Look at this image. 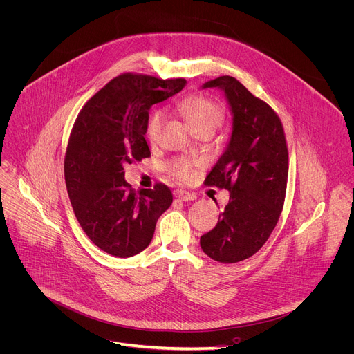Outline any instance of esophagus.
I'll use <instances>...</instances> for the list:
<instances>
[{
    "label": "esophagus",
    "mask_w": 354,
    "mask_h": 354,
    "mask_svg": "<svg viewBox=\"0 0 354 354\" xmlns=\"http://www.w3.org/2000/svg\"><path fill=\"white\" fill-rule=\"evenodd\" d=\"M174 197L178 198V200H180V201H192V200L196 198L194 194H192V193H189V192H186V190H183V189H176V190L174 192Z\"/></svg>",
    "instance_id": "obj_1"
}]
</instances>
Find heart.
Returning a JSON list of instances; mask_svg holds the SVG:
<instances>
[{"label": "heart", "instance_id": "obj_1", "mask_svg": "<svg viewBox=\"0 0 354 354\" xmlns=\"http://www.w3.org/2000/svg\"><path fill=\"white\" fill-rule=\"evenodd\" d=\"M178 109L194 131L207 127L216 128L223 118L222 107L215 100L204 95H192L182 99L178 103ZM164 118L165 114L160 109L150 113L146 124V135L150 142H156L158 139ZM196 165L197 162L190 158L178 157L167 164V169L172 176L180 180H189L194 174Z\"/></svg>", "mask_w": 354, "mask_h": 354}]
</instances>
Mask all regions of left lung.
<instances>
[{
    "label": "left lung",
    "mask_w": 354,
    "mask_h": 354,
    "mask_svg": "<svg viewBox=\"0 0 354 354\" xmlns=\"http://www.w3.org/2000/svg\"><path fill=\"white\" fill-rule=\"evenodd\" d=\"M201 88L225 92L233 128L205 179V185L230 193L229 204L200 245L216 262L237 263L257 254L279 222L288 178L286 135L274 110L234 77L221 75Z\"/></svg>",
    "instance_id": "8db88e82"
}]
</instances>
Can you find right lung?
Listing matches in <instances>:
<instances>
[{"label": "right lung", "instance_id": "add662e5", "mask_svg": "<svg viewBox=\"0 0 354 354\" xmlns=\"http://www.w3.org/2000/svg\"><path fill=\"white\" fill-rule=\"evenodd\" d=\"M185 85V78L121 74L85 103L74 122L64 158L68 198L85 234L109 255L129 258L147 248L172 204L162 183L129 189L124 165L150 156L149 110Z\"/></svg>", "mask_w": 354, "mask_h": 354}]
</instances>
